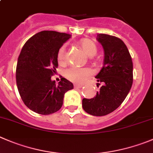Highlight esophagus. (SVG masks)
Here are the masks:
<instances>
[{"mask_svg":"<svg viewBox=\"0 0 153 153\" xmlns=\"http://www.w3.org/2000/svg\"><path fill=\"white\" fill-rule=\"evenodd\" d=\"M74 87L76 88H82V85H81V84H75V85H74Z\"/></svg>","mask_w":153,"mask_h":153,"instance_id":"obj_1","label":"esophagus"}]
</instances>
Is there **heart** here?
Here are the masks:
<instances>
[{
	"instance_id": "obj_1",
	"label": "heart",
	"mask_w": 153,
	"mask_h": 153,
	"mask_svg": "<svg viewBox=\"0 0 153 153\" xmlns=\"http://www.w3.org/2000/svg\"><path fill=\"white\" fill-rule=\"evenodd\" d=\"M80 46L85 53L89 56H94L97 52V46L92 40L84 39L80 41ZM66 59V50L65 46H62L58 52V60L60 63H63ZM94 74V71L90 68H78L72 67L65 72L66 77L69 80L74 82L82 83L86 81L90 76Z\"/></svg>"
}]
</instances>
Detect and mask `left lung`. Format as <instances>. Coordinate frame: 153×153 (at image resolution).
<instances>
[{
	"mask_svg": "<svg viewBox=\"0 0 153 153\" xmlns=\"http://www.w3.org/2000/svg\"><path fill=\"white\" fill-rule=\"evenodd\" d=\"M97 41L104 50V66L95 76L102 85L95 97L82 99V108L88 114L102 116L121 105L133 83V62L124 42L115 36L98 34Z\"/></svg>",
	"mask_w": 153,
	"mask_h": 153,
	"instance_id": "left-lung-1",
	"label": "left lung"
}]
</instances>
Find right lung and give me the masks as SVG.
Instances as JSON below:
<instances>
[{"label": "right lung", "mask_w": 153, "mask_h": 153, "mask_svg": "<svg viewBox=\"0 0 153 153\" xmlns=\"http://www.w3.org/2000/svg\"><path fill=\"white\" fill-rule=\"evenodd\" d=\"M71 38L65 33L43 30L32 36L22 49L16 78L24 104L42 115L57 112L63 104L65 92L74 88L72 82L61 76L58 84L51 76L58 68V52Z\"/></svg>", "instance_id": "right-lung-1"}]
</instances>
